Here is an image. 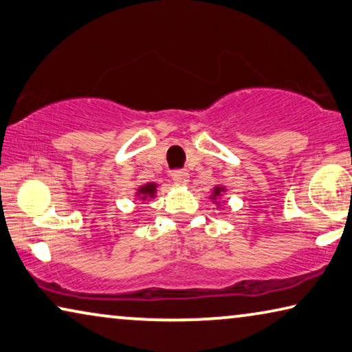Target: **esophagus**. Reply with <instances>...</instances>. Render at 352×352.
I'll return each mask as SVG.
<instances>
[{
    "label": "esophagus",
    "instance_id": "esophagus-1",
    "mask_svg": "<svg viewBox=\"0 0 352 352\" xmlns=\"http://www.w3.org/2000/svg\"><path fill=\"white\" fill-rule=\"evenodd\" d=\"M170 177H172V180H174V183H177V185H186V183L189 182V174L186 170H174Z\"/></svg>",
    "mask_w": 352,
    "mask_h": 352
}]
</instances>
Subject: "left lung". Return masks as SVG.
Returning <instances> with one entry per match:
<instances>
[{
  "label": "left lung",
  "instance_id": "8db88e82",
  "mask_svg": "<svg viewBox=\"0 0 352 352\" xmlns=\"http://www.w3.org/2000/svg\"><path fill=\"white\" fill-rule=\"evenodd\" d=\"M226 192H227V188H226L224 185H216V186L213 188V191H211V196H210L211 202H213L216 206H221L219 199H221L222 196H224Z\"/></svg>",
  "mask_w": 352,
  "mask_h": 352
}]
</instances>
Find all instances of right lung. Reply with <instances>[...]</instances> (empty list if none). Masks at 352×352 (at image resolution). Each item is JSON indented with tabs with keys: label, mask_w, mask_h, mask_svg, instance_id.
I'll return each mask as SVG.
<instances>
[{
	"label": "right lung",
	"mask_w": 352,
	"mask_h": 352,
	"mask_svg": "<svg viewBox=\"0 0 352 352\" xmlns=\"http://www.w3.org/2000/svg\"><path fill=\"white\" fill-rule=\"evenodd\" d=\"M156 194H158V185H156L155 182H148L136 188L135 196L141 200L142 204H148L150 200H153L156 197Z\"/></svg>",
	"instance_id": "right-lung-1"
}]
</instances>
